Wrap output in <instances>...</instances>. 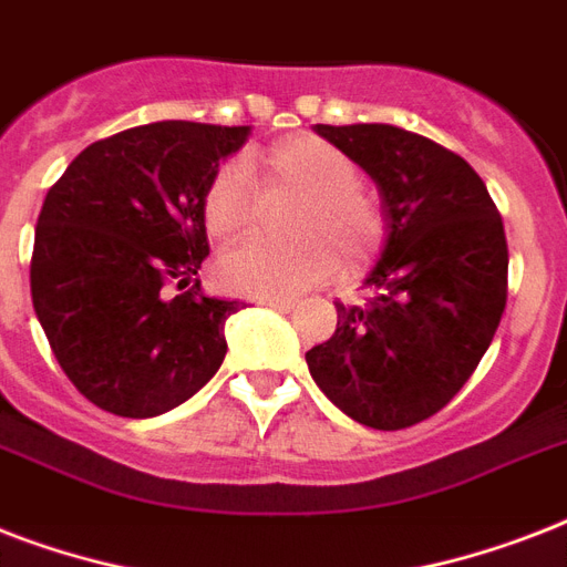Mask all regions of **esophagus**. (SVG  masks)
I'll list each match as a JSON object with an SVG mask.
<instances>
[{
	"mask_svg": "<svg viewBox=\"0 0 567 567\" xmlns=\"http://www.w3.org/2000/svg\"><path fill=\"white\" fill-rule=\"evenodd\" d=\"M261 306H270V309H279V311H291L297 302L293 300H285V297H265V300H258Z\"/></svg>",
	"mask_w": 567,
	"mask_h": 567,
	"instance_id": "esophagus-1",
	"label": "esophagus"
}]
</instances>
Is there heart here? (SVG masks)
Segmentation results:
<instances>
[{
    "label": "heart",
    "mask_w": 567,
    "mask_h": 567,
    "mask_svg": "<svg viewBox=\"0 0 567 567\" xmlns=\"http://www.w3.org/2000/svg\"><path fill=\"white\" fill-rule=\"evenodd\" d=\"M267 196H300L285 223L291 244L249 240L223 252L214 279L240 297H293L327 282L338 256L359 267L385 235L377 196L359 185V167L344 150L323 137L293 135L267 153L249 155ZM258 217V190L247 164L226 162L214 171L203 194L205 231L220 244L244 238Z\"/></svg>",
    "instance_id": "1"
}]
</instances>
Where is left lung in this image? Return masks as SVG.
I'll return each instance as SVG.
<instances>
[{
	"label": "left lung",
	"instance_id": "1",
	"mask_svg": "<svg viewBox=\"0 0 567 567\" xmlns=\"http://www.w3.org/2000/svg\"><path fill=\"white\" fill-rule=\"evenodd\" d=\"M371 173L388 238L364 306L306 353L311 379L353 421L405 430L441 412L492 344L506 309L509 247L485 182L430 137L385 123L315 126Z\"/></svg>",
	"mask_w": 567,
	"mask_h": 567
}]
</instances>
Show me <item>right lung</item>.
<instances>
[{"mask_svg":"<svg viewBox=\"0 0 567 567\" xmlns=\"http://www.w3.org/2000/svg\"><path fill=\"white\" fill-rule=\"evenodd\" d=\"M249 126L164 120L96 141L49 188L31 302L61 371L93 405L155 417L194 396L240 309L199 288L203 194Z\"/></svg>","mask_w":567,"mask_h":567,"instance_id":"obj_1","label":"right lung"}]
</instances>
